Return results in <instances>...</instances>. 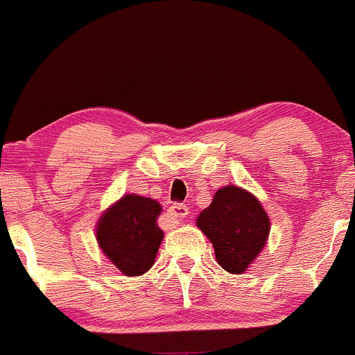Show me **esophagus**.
Masks as SVG:
<instances>
[{
    "mask_svg": "<svg viewBox=\"0 0 355 355\" xmlns=\"http://www.w3.org/2000/svg\"><path fill=\"white\" fill-rule=\"evenodd\" d=\"M167 211H169V217H173L176 222H181L182 218L188 217L189 208L186 207L184 203H174L173 207H169V210Z\"/></svg>",
    "mask_w": 355,
    "mask_h": 355,
    "instance_id": "1",
    "label": "esophagus"
}]
</instances>
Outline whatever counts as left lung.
<instances>
[{
	"instance_id": "8db88e82",
	"label": "left lung",
	"mask_w": 355,
	"mask_h": 355,
	"mask_svg": "<svg viewBox=\"0 0 355 355\" xmlns=\"http://www.w3.org/2000/svg\"><path fill=\"white\" fill-rule=\"evenodd\" d=\"M196 225L214 244L218 265L231 273H243L250 266L270 232L268 215L261 205L237 186L218 189Z\"/></svg>"
}]
</instances>
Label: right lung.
<instances>
[{
	"mask_svg": "<svg viewBox=\"0 0 355 355\" xmlns=\"http://www.w3.org/2000/svg\"><path fill=\"white\" fill-rule=\"evenodd\" d=\"M160 211L155 200L126 195L98 220V246L124 275H141L153 265L164 237L157 225Z\"/></svg>",
	"mask_w": 355,
	"mask_h": 355,
	"instance_id": "right-lung-1",
	"label": "right lung"
}]
</instances>
